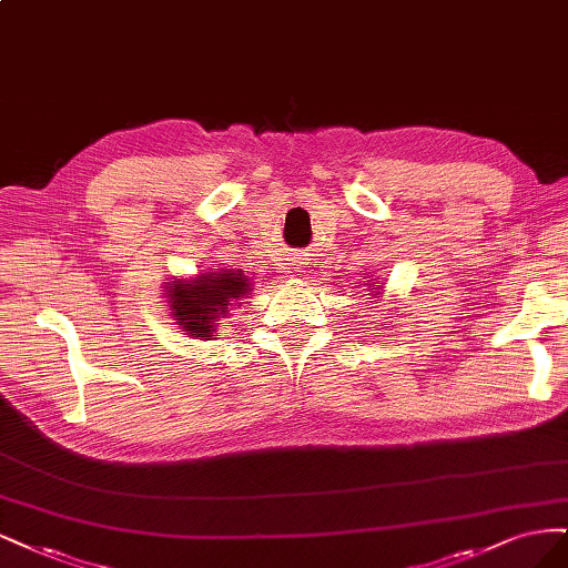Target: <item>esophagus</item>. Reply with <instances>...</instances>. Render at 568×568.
I'll return each instance as SVG.
<instances>
[{
	"mask_svg": "<svg viewBox=\"0 0 568 568\" xmlns=\"http://www.w3.org/2000/svg\"><path fill=\"white\" fill-rule=\"evenodd\" d=\"M292 268H300V264H292Z\"/></svg>",
	"mask_w": 568,
	"mask_h": 568,
	"instance_id": "obj_1",
	"label": "esophagus"
}]
</instances>
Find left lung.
I'll return each instance as SVG.
<instances>
[{
  "instance_id": "1",
  "label": "left lung",
  "mask_w": 568,
  "mask_h": 568,
  "mask_svg": "<svg viewBox=\"0 0 568 568\" xmlns=\"http://www.w3.org/2000/svg\"><path fill=\"white\" fill-rule=\"evenodd\" d=\"M373 290H375V287H373Z\"/></svg>"
}]
</instances>
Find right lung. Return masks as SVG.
Returning a JSON list of instances; mask_svg holds the SVG:
<instances>
[{"label": "right lung", "mask_w": 568, "mask_h": 568, "mask_svg": "<svg viewBox=\"0 0 568 568\" xmlns=\"http://www.w3.org/2000/svg\"><path fill=\"white\" fill-rule=\"evenodd\" d=\"M252 290L250 281L243 276V271L219 268L210 273H200L193 281L174 278L170 283V306L181 333L195 337H214L219 321H222L229 308L243 304L247 292Z\"/></svg>", "instance_id": "obj_1"}]
</instances>
